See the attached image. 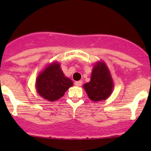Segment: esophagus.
<instances>
[{
    "label": "esophagus",
    "mask_w": 151,
    "mask_h": 151,
    "mask_svg": "<svg viewBox=\"0 0 151 151\" xmlns=\"http://www.w3.org/2000/svg\"><path fill=\"white\" fill-rule=\"evenodd\" d=\"M82 84H83V81H81V80H80V81H77L74 83V85H76V86H81Z\"/></svg>",
    "instance_id": "obj_1"
}]
</instances>
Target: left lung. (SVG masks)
Masks as SVG:
<instances>
[{
	"mask_svg": "<svg viewBox=\"0 0 151 151\" xmlns=\"http://www.w3.org/2000/svg\"><path fill=\"white\" fill-rule=\"evenodd\" d=\"M85 92L93 101H100L109 98L114 84L110 71L104 61H98L93 67L89 83L83 85Z\"/></svg>",
	"mask_w": 151,
	"mask_h": 151,
	"instance_id": "8db88e82",
	"label": "left lung"
}]
</instances>
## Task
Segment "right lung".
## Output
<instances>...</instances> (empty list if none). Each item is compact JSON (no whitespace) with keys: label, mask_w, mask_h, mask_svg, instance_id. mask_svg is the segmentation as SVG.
Wrapping results in <instances>:
<instances>
[{"label":"right lung","mask_w":151,"mask_h":151,"mask_svg":"<svg viewBox=\"0 0 151 151\" xmlns=\"http://www.w3.org/2000/svg\"><path fill=\"white\" fill-rule=\"evenodd\" d=\"M72 85L73 82L65 76L58 62L50 63L36 80L38 94L49 101L58 100Z\"/></svg>","instance_id":"1"}]
</instances>
